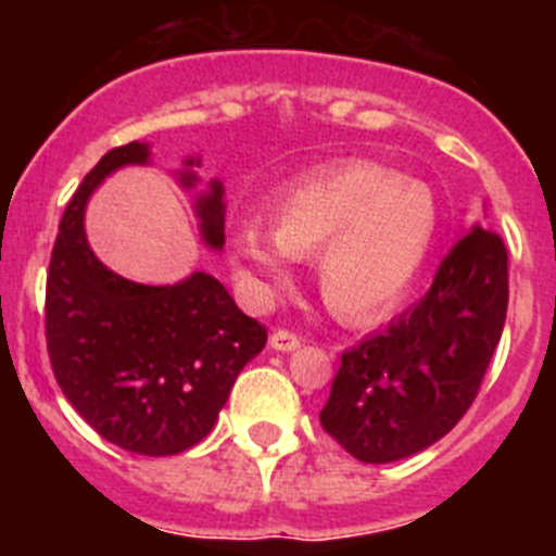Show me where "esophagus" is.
I'll return each instance as SVG.
<instances>
[{
	"mask_svg": "<svg viewBox=\"0 0 556 556\" xmlns=\"http://www.w3.org/2000/svg\"><path fill=\"white\" fill-rule=\"evenodd\" d=\"M300 334L291 332V329H276V332L270 334V345L276 351H294L300 349Z\"/></svg>",
	"mask_w": 556,
	"mask_h": 556,
	"instance_id": "esophagus-1",
	"label": "esophagus"
}]
</instances>
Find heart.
<instances>
[{
	"label": "heart",
	"mask_w": 556,
	"mask_h": 556,
	"mask_svg": "<svg viewBox=\"0 0 556 556\" xmlns=\"http://www.w3.org/2000/svg\"><path fill=\"white\" fill-rule=\"evenodd\" d=\"M438 229L430 189L376 162H343L286 186L273 202V229L240 227L232 256L260 291L289 283L291 260L318 251L316 276L329 311L367 321L410 289Z\"/></svg>",
	"instance_id": "1"
}]
</instances>
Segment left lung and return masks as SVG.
Masks as SVG:
<instances>
[{"label":"left lung","instance_id":"1","mask_svg":"<svg viewBox=\"0 0 556 556\" xmlns=\"http://www.w3.org/2000/svg\"><path fill=\"white\" fill-rule=\"evenodd\" d=\"M508 311V249L472 227L430 291L340 356L324 432L359 463L410 457L457 427L481 389Z\"/></svg>","mask_w":556,"mask_h":556}]
</instances>
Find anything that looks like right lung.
Segmentation results:
<instances>
[{"label":"right lung","mask_w":556,"mask_h":556,"mask_svg":"<svg viewBox=\"0 0 556 556\" xmlns=\"http://www.w3.org/2000/svg\"><path fill=\"white\" fill-rule=\"evenodd\" d=\"M151 151L126 142L104 153L59 224L46 283V343L53 376L75 410L113 446L169 457L213 430L235 378L265 349L267 327L245 316L207 273L175 286L115 276L89 249L84 207L93 189ZM200 167L189 159L186 167ZM184 184H194L186 169ZM224 186L197 200L202 238L224 245Z\"/></svg>","instance_id":"right-lung-1"}]
</instances>
